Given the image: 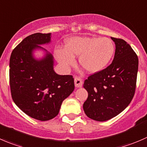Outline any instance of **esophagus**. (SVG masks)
<instances>
[{"instance_id":"obj_1","label":"esophagus","mask_w":147,"mask_h":147,"mask_svg":"<svg viewBox=\"0 0 147 147\" xmlns=\"http://www.w3.org/2000/svg\"><path fill=\"white\" fill-rule=\"evenodd\" d=\"M82 82H83V80L80 77H75V85L77 88H80L82 85Z\"/></svg>"}]
</instances>
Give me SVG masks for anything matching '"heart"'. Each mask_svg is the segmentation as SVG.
Segmentation results:
<instances>
[{
  "label": "heart",
  "mask_w": 147,
  "mask_h": 147,
  "mask_svg": "<svg viewBox=\"0 0 147 147\" xmlns=\"http://www.w3.org/2000/svg\"><path fill=\"white\" fill-rule=\"evenodd\" d=\"M115 47L108 38L72 37L65 44V49H58L57 58L62 65L72 66L75 57H79V63L90 73H96L105 69L113 58Z\"/></svg>",
  "instance_id": "1"
}]
</instances>
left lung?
<instances>
[{
  "label": "left lung",
  "instance_id": "obj_1",
  "mask_svg": "<svg viewBox=\"0 0 147 147\" xmlns=\"http://www.w3.org/2000/svg\"><path fill=\"white\" fill-rule=\"evenodd\" d=\"M116 45L112 63L100 72L89 75L83 87L88 97L83 104L85 114L105 121L121 113L135 94L139 59L123 39L111 37Z\"/></svg>",
  "mask_w": 147,
  "mask_h": 147
}]
</instances>
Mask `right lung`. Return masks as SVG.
Instances as JSON below:
<instances>
[{"label": "right lung", "instance_id": "1", "mask_svg": "<svg viewBox=\"0 0 147 147\" xmlns=\"http://www.w3.org/2000/svg\"><path fill=\"white\" fill-rule=\"evenodd\" d=\"M50 33L28 36L11 53L9 82L16 105L30 117L50 120L57 116L61 105L75 89L72 75H59L53 69V57L47 53L36 60L32 52L50 42Z\"/></svg>", "mask_w": 147, "mask_h": 147}]
</instances>
